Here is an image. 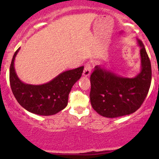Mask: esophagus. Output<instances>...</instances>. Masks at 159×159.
Returning <instances> with one entry per match:
<instances>
[{"label":"esophagus","mask_w":159,"mask_h":159,"mask_svg":"<svg viewBox=\"0 0 159 159\" xmlns=\"http://www.w3.org/2000/svg\"><path fill=\"white\" fill-rule=\"evenodd\" d=\"M91 66H90V63H87L85 64V66H84V72H83V75L85 76V77H87V76H89L91 73Z\"/></svg>","instance_id":"esophagus-1"}]
</instances>
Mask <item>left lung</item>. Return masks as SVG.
I'll list each match as a JSON object with an SVG mask.
<instances>
[{"label": "left lung", "mask_w": 159, "mask_h": 159, "mask_svg": "<svg viewBox=\"0 0 159 159\" xmlns=\"http://www.w3.org/2000/svg\"><path fill=\"white\" fill-rule=\"evenodd\" d=\"M140 47V73L134 78H125L96 66L90 75V102L93 108L105 117L115 118L135 112L147 97L152 79L149 58L144 45Z\"/></svg>", "instance_id": "1"}]
</instances>
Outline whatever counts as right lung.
Wrapping results in <instances>:
<instances>
[{"label": "right lung", "instance_id": "obj_1", "mask_svg": "<svg viewBox=\"0 0 159 159\" xmlns=\"http://www.w3.org/2000/svg\"><path fill=\"white\" fill-rule=\"evenodd\" d=\"M19 49L14 54L10 68V87L18 102L29 112L43 116L54 115L64 109L71 89L81 78L84 66L65 71L46 84H28L19 79L14 67Z\"/></svg>", "mask_w": 159, "mask_h": 159}]
</instances>
